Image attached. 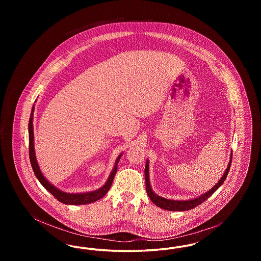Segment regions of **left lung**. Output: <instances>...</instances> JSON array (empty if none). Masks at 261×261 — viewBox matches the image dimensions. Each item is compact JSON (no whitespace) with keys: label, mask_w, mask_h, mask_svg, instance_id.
Segmentation results:
<instances>
[{"label":"left lung","mask_w":261,"mask_h":261,"mask_svg":"<svg viewBox=\"0 0 261 261\" xmlns=\"http://www.w3.org/2000/svg\"><path fill=\"white\" fill-rule=\"evenodd\" d=\"M232 154H231V161L228 164V167L225 171L222 178L219 180V182L213 187L211 190H210L208 192L204 193L203 195H201L199 198L194 199H190V200H171V199H164L162 198L160 196H156L151 188H150V184H149V162H147L146 163V167H145V179H146V190H147V194L149 196L150 200L159 207L163 208V210H166V211H190V210H193L194 207L198 206L200 203H202L205 199H208L211 197V195L221 186L223 184L228 172L230 170V167H231V163H232Z\"/></svg>","instance_id":"left-lung-1"}]
</instances>
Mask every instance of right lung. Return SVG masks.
I'll list each match as a JSON object with an SVG mask.
<instances>
[{"label": "right lung", "mask_w": 261, "mask_h": 261, "mask_svg": "<svg viewBox=\"0 0 261 261\" xmlns=\"http://www.w3.org/2000/svg\"><path fill=\"white\" fill-rule=\"evenodd\" d=\"M33 112H34V106L32 107V111L30 114V118H29V124H28V133H29V159L31 162V166L33 168V171L36 175L38 180L40 181V183L43 185V187L48 190L50 194L58 199L59 201H61L64 204H87L94 202L98 199H101L110 190V188L112 186V181L114 178V175L117 171V163L120 160L121 154L117 158L114 168L112 171V173L110 175L107 183L101 187L99 190L94 191V192H90V193H83V194H68V193H64L62 192L61 190L57 189L56 187L53 186L50 183H49L46 178L43 176V174L41 172L39 166H38L37 161H36V156H35V150H34V133H33Z\"/></svg>", "instance_id": "1"}]
</instances>
